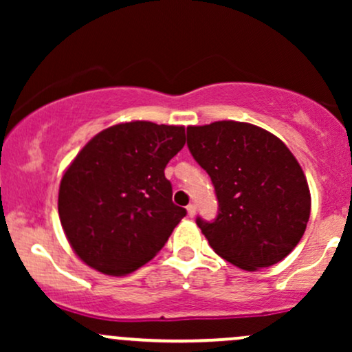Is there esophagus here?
Returning <instances> with one entry per match:
<instances>
[{
    "label": "esophagus",
    "instance_id": "34e87169",
    "mask_svg": "<svg viewBox=\"0 0 352 352\" xmlns=\"http://www.w3.org/2000/svg\"><path fill=\"white\" fill-rule=\"evenodd\" d=\"M187 213H188V217H193L197 213V207H195V204H190L188 207H187Z\"/></svg>",
    "mask_w": 352,
    "mask_h": 352
}]
</instances>
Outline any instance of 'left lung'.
<instances>
[{"label":"left lung","instance_id":"left-lung-1","mask_svg":"<svg viewBox=\"0 0 352 352\" xmlns=\"http://www.w3.org/2000/svg\"><path fill=\"white\" fill-rule=\"evenodd\" d=\"M187 145L215 187L217 218L197 217L215 253L246 272L288 256L311 212L308 182L289 148L235 120L187 127Z\"/></svg>","mask_w":352,"mask_h":352}]
</instances>
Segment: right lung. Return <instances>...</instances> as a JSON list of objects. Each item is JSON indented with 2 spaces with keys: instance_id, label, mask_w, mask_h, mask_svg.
<instances>
[{
  "instance_id": "add662e5",
  "label": "right lung",
  "mask_w": 352,
  "mask_h": 352,
  "mask_svg": "<svg viewBox=\"0 0 352 352\" xmlns=\"http://www.w3.org/2000/svg\"><path fill=\"white\" fill-rule=\"evenodd\" d=\"M185 145V127L117 124L84 145L63 175L58 210L78 256L122 276L152 260L187 210L172 201L165 167Z\"/></svg>"
}]
</instances>
